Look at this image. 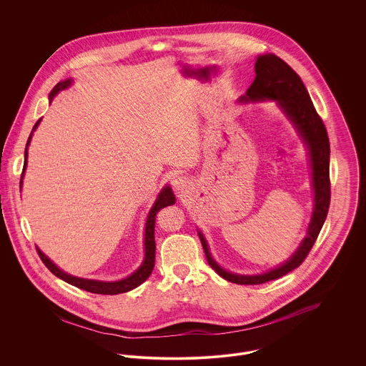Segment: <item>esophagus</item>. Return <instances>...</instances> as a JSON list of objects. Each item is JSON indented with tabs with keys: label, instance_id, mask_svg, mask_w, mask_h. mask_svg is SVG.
Masks as SVG:
<instances>
[{
	"label": "esophagus",
	"instance_id": "1",
	"mask_svg": "<svg viewBox=\"0 0 366 366\" xmlns=\"http://www.w3.org/2000/svg\"><path fill=\"white\" fill-rule=\"evenodd\" d=\"M187 186H189V180H187L186 177H183V176H177V177L173 180V187H174L176 190L183 192L184 189H187Z\"/></svg>",
	"mask_w": 366,
	"mask_h": 366
}]
</instances>
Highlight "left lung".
<instances>
[{"mask_svg": "<svg viewBox=\"0 0 366 366\" xmlns=\"http://www.w3.org/2000/svg\"><path fill=\"white\" fill-rule=\"evenodd\" d=\"M255 80L247 90L239 103H255L272 100L276 102L282 111L292 121L299 135L305 141L312 166L314 189V209L309 224L307 235L302 241L297 251L283 264L262 273V274H237L227 272L209 254V245L204 235L199 231V237L209 266L225 280L237 285H262L269 280L279 279L293 269L299 267L307 258L314 242L322 228L330 207V141L325 125L314 108L306 86L299 74L280 57L267 53L261 54L255 63Z\"/></svg>", "mask_w": 366, "mask_h": 366, "instance_id": "1", "label": "left lung"}]
</instances>
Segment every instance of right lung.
<instances>
[{
  "mask_svg": "<svg viewBox=\"0 0 366 366\" xmlns=\"http://www.w3.org/2000/svg\"><path fill=\"white\" fill-rule=\"evenodd\" d=\"M71 84V79H67L64 81H60L57 83L54 87H53L51 94H49V100L52 102L53 97L60 92V90H64L67 89L69 86ZM41 119H38V122L34 125L32 128V132L28 138V142H26V148H25V160H24V169H22V174H21V182H19V187L22 186V177H24V173H25V167H26V163H28V147L31 144V138H32V134L34 131L38 128ZM176 202V197L172 192V189L169 186H166L164 189H162V192L159 193L152 209L148 214V218H147V227H145V258L142 264L128 277L122 279V280H118V282H102V280H93V279H83V277H77V276H71V274H67L66 272H63L61 269H59L54 263H53L38 247H36V251H38V255L39 258L42 259V262L45 263V266L52 272L54 276H57L59 279L67 282L69 285H73L79 289H83L86 292H90V293H96V295H119V293H125V292H129L135 287H138L141 283H144L149 274L152 273L154 270V266H155V249H157V245H155V221H157V214L159 212V209H163V207H167V206H172Z\"/></svg>",
  "mask_w": 366,
  "mask_h": 366,
  "instance_id": "obj_1",
  "label": "right lung"
}]
</instances>
